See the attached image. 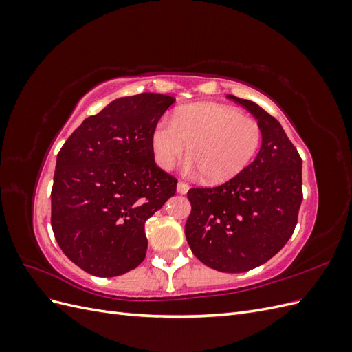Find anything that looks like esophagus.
Masks as SVG:
<instances>
[{"label":"esophagus","mask_w":352,"mask_h":352,"mask_svg":"<svg viewBox=\"0 0 352 352\" xmlns=\"http://www.w3.org/2000/svg\"><path fill=\"white\" fill-rule=\"evenodd\" d=\"M189 190V185L185 184V182H179L177 184V192L179 194H186Z\"/></svg>","instance_id":"34e87169"}]
</instances>
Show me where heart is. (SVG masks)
<instances>
[{
    "label": "heart",
    "mask_w": 352,
    "mask_h": 352,
    "mask_svg": "<svg viewBox=\"0 0 352 352\" xmlns=\"http://www.w3.org/2000/svg\"><path fill=\"white\" fill-rule=\"evenodd\" d=\"M261 144V126L238 109L198 102L179 109L170 124L158 123L150 145L155 163L172 170L188 151V168L207 184H223L247 167ZM190 148H188L187 146Z\"/></svg>",
    "instance_id": "1"
}]
</instances>
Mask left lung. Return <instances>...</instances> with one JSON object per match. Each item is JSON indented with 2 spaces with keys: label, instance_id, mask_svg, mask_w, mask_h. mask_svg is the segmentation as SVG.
Returning a JSON list of instances; mask_svg holds the SVG:
<instances>
[{
  "label": "left lung",
  "instance_id": "8db88e82",
  "mask_svg": "<svg viewBox=\"0 0 352 352\" xmlns=\"http://www.w3.org/2000/svg\"><path fill=\"white\" fill-rule=\"evenodd\" d=\"M261 126V148L241 173L216 188L188 190L185 235L208 267L242 273L269 261L292 236L302 201V160L280 123L252 101L228 95Z\"/></svg>",
  "mask_w": 352,
  "mask_h": 352
}]
</instances>
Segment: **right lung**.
<instances>
[{"label":"right lung","mask_w":352,"mask_h":352,"mask_svg":"<svg viewBox=\"0 0 352 352\" xmlns=\"http://www.w3.org/2000/svg\"><path fill=\"white\" fill-rule=\"evenodd\" d=\"M173 97L144 92L111 101L85 119L57 155L51 226L66 257L113 278L146 254L145 221L176 192L155 164L150 138Z\"/></svg>","instance_id":"obj_1"}]
</instances>
